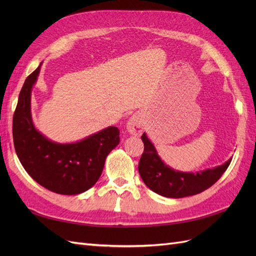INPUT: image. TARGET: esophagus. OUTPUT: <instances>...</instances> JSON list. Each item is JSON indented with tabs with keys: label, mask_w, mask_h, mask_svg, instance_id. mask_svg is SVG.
Segmentation results:
<instances>
[{
	"label": "esophagus",
	"mask_w": 256,
	"mask_h": 256,
	"mask_svg": "<svg viewBox=\"0 0 256 256\" xmlns=\"http://www.w3.org/2000/svg\"><path fill=\"white\" fill-rule=\"evenodd\" d=\"M126 128L130 134L140 136L144 130V122L142 120V116L138 114H134L131 116L127 122Z\"/></svg>",
	"instance_id": "1"
}]
</instances>
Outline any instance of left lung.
Instances as JSON below:
<instances>
[{"instance_id":"obj_1","label":"left lung","mask_w":256,"mask_h":256,"mask_svg":"<svg viewBox=\"0 0 256 256\" xmlns=\"http://www.w3.org/2000/svg\"><path fill=\"white\" fill-rule=\"evenodd\" d=\"M141 138L144 152L138 164V173L147 187L166 198H180L203 192L219 180L232 161L230 158L222 166L196 173L177 171L162 161L156 147L145 132Z\"/></svg>"}]
</instances>
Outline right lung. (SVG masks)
Returning <instances> with one entry per match:
<instances>
[{
	"mask_svg": "<svg viewBox=\"0 0 256 256\" xmlns=\"http://www.w3.org/2000/svg\"><path fill=\"white\" fill-rule=\"evenodd\" d=\"M42 63L26 79L12 120L14 145L28 174L46 189L76 196L94 186L104 162L120 143V130L110 126L74 143L54 142L33 122L30 95Z\"/></svg>",
	"mask_w": 256,
	"mask_h": 256,
	"instance_id": "add662e5",
	"label": "right lung"
}]
</instances>
